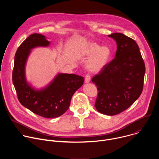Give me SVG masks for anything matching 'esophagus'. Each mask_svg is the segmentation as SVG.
Wrapping results in <instances>:
<instances>
[{"mask_svg":"<svg viewBox=\"0 0 159 159\" xmlns=\"http://www.w3.org/2000/svg\"><path fill=\"white\" fill-rule=\"evenodd\" d=\"M90 81V77L89 75H86L85 77V82L89 83Z\"/></svg>","mask_w":159,"mask_h":159,"instance_id":"esophagus-1","label":"esophagus"}]
</instances>
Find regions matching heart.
<instances>
[{
    "mask_svg": "<svg viewBox=\"0 0 159 159\" xmlns=\"http://www.w3.org/2000/svg\"><path fill=\"white\" fill-rule=\"evenodd\" d=\"M81 55L85 58L91 56L86 63V67L89 72L97 73L106 65L111 55V50L107 46L100 47L97 43H90L82 50Z\"/></svg>",
    "mask_w": 159,
    "mask_h": 159,
    "instance_id": "b5f03b06",
    "label": "heart"
}]
</instances>
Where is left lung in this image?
<instances>
[{"label":"left lung","mask_w":159,"mask_h":159,"mask_svg":"<svg viewBox=\"0 0 159 159\" xmlns=\"http://www.w3.org/2000/svg\"><path fill=\"white\" fill-rule=\"evenodd\" d=\"M116 41L113 59L92 79L98 88L95 107L102 114L113 116L131 106L141 95L145 66L137 43L126 35H108Z\"/></svg>","instance_id":"obj_1"}]
</instances>
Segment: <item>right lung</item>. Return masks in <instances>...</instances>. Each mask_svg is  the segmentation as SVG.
<instances>
[{
    "instance_id": "1",
    "label": "right lung",
    "mask_w": 159,
    "mask_h": 159,
    "mask_svg": "<svg viewBox=\"0 0 159 159\" xmlns=\"http://www.w3.org/2000/svg\"><path fill=\"white\" fill-rule=\"evenodd\" d=\"M50 42L44 36L34 33L19 47L14 57L12 82L18 100L34 114L45 118H57L69 109L73 94L84 84V77L75 74H58L46 87L36 90L25 76V66L31 50L46 47Z\"/></svg>"
}]
</instances>
